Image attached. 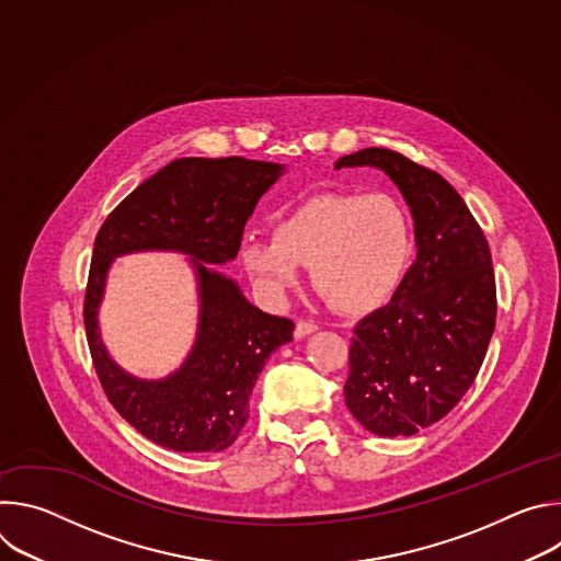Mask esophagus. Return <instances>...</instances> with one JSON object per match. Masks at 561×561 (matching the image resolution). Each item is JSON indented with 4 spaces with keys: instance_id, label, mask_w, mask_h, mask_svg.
<instances>
[{
    "instance_id": "34e87169",
    "label": "esophagus",
    "mask_w": 561,
    "mask_h": 561,
    "mask_svg": "<svg viewBox=\"0 0 561 561\" xmlns=\"http://www.w3.org/2000/svg\"><path fill=\"white\" fill-rule=\"evenodd\" d=\"M314 331H317V327L312 322H304V319H299V322L295 324V337L297 340H301V337H306V335H310Z\"/></svg>"
}]
</instances>
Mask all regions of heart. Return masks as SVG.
Listing matches in <instances>:
<instances>
[{
  "mask_svg": "<svg viewBox=\"0 0 561 561\" xmlns=\"http://www.w3.org/2000/svg\"><path fill=\"white\" fill-rule=\"evenodd\" d=\"M415 255V228L402 202L386 193H319L273 221V237H249L239 262L275 304L301 282L344 312H370L402 286Z\"/></svg>",
  "mask_w": 561,
  "mask_h": 561,
  "instance_id": "b5f03b06",
  "label": "heart"
}]
</instances>
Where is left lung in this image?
I'll return each mask as SVG.
<instances>
[{"label": "left lung", "mask_w": 561, "mask_h": 561, "mask_svg": "<svg viewBox=\"0 0 561 561\" xmlns=\"http://www.w3.org/2000/svg\"><path fill=\"white\" fill-rule=\"evenodd\" d=\"M379 169L415 221L417 257L392 299L355 327L346 407L373 435L411 437L448 415L472 386L495 331L497 295L486 237L435 171L388 148L335 169Z\"/></svg>", "instance_id": "1"}]
</instances>
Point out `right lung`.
<instances>
[{"label":"right lung","mask_w":561,"mask_h":561,"mask_svg":"<svg viewBox=\"0 0 561 561\" xmlns=\"http://www.w3.org/2000/svg\"><path fill=\"white\" fill-rule=\"evenodd\" d=\"M284 169L244 157L175 159L137 186L98 232L84 299L89 348L108 402L157 446L178 453L228 448L249 420V397L264 364L293 340L290 319L262 312L215 268L237 257L249 217ZM141 250L186 254L198 282L194 348L162 380L126 374L107 355L99 331L112 262Z\"/></svg>","instance_id":"right-lung-1"}]
</instances>
